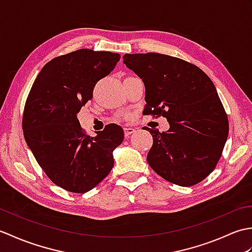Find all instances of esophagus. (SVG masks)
Returning a JSON list of instances; mask_svg holds the SVG:
<instances>
[{
  "label": "esophagus",
  "mask_w": 252,
  "mask_h": 252,
  "mask_svg": "<svg viewBox=\"0 0 252 252\" xmlns=\"http://www.w3.org/2000/svg\"><path fill=\"white\" fill-rule=\"evenodd\" d=\"M135 132V129L134 127H132V126H126V127H125V135H126V137H129L131 134H133V133Z\"/></svg>",
  "instance_id": "esophagus-1"
}]
</instances>
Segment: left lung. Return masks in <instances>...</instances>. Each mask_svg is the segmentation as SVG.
<instances>
[{
	"mask_svg": "<svg viewBox=\"0 0 252 252\" xmlns=\"http://www.w3.org/2000/svg\"><path fill=\"white\" fill-rule=\"evenodd\" d=\"M123 63L145 85L143 114L162 116L170 125L162 133L147 127L154 141L148 164L173 184L199 183L215 170L228 135L215 84L197 66L159 53L126 54Z\"/></svg>",
	"mask_w": 252,
	"mask_h": 252,
	"instance_id": "1",
	"label": "left lung"
}]
</instances>
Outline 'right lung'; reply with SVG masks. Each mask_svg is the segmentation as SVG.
I'll list each match as a JSON object with an SVG mask.
<instances>
[{
  "label": "right lung",
  "instance_id": "obj_1",
  "mask_svg": "<svg viewBox=\"0 0 252 252\" xmlns=\"http://www.w3.org/2000/svg\"><path fill=\"white\" fill-rule=\"evenodd\" d=\"M119 61L118 53L74 51L47 63L30 90L23 117L26 143L53 183L68 191L91 190L114 167L122 127L111 123L89 136L77 116Z\"/></svg>",
  "mask_w": 252,
  "mask_h": 252
}]
</instances>
